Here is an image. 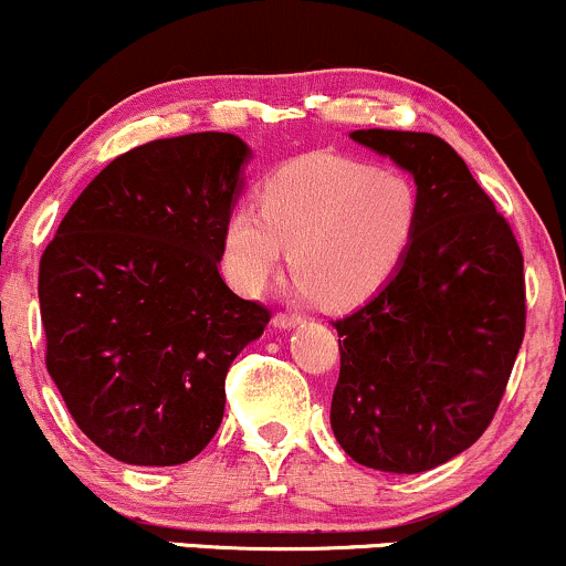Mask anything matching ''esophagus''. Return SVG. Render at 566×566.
<instances>
[{
  "label": "esophagus",
  "mask_w": 566,
  "mask_h": 566,
  "mask_svg": "<svg viewBox=\"0 0 566 566\" xmlns=\"http://www.w3.org/2000/svg\"><path fill=\"white\" fill-rule=\"evenodd\" d=\"M301 314L298 312H279L276 317H273V325H276V328H295V325L301 323Z\"/></svg>",
  "instance_id": "1"
}]
</instances>
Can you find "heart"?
I'll return each instance as SVG.
<instances>
[{
	"mask_svg": "<svg viewBox=\"0 0 566 566\" xmlns=\"http://www.w3.org/2000/svg\"><path fill=\"white\" fill-rule=\"evenodd\" d=\"M418 224L420 192L409 176L344 154H303L265 176L260 208H233L222 271L238 293L258 295L290 247L306 293L353 306L390 282Z\"/></svg>",
	"mask_w": 566,
	"mask_h": 566,
	"instance_id": "b5f03b06",
	"label": "heart"
}]
</instances>
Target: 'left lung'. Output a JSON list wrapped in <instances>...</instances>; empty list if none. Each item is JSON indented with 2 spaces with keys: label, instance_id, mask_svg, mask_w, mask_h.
Wrapping results in <instances>:
<instances>
[{
  "label": "left lung",
  "instance_id": "obj_1",
  "mask_svg": "<svg viewBox=\"0 0 566 566\" xmlns=\"http://www.w3.org/2000/svg\"><path fill=\"white\" fill-rule=\"evenodd\" d=\"M349 138L412 174L420 224L390 282L333 323L331 426L353 461L418 474L472 448L496 415L526 331L523 254L450 143L398 129Z\"/></svg>",
  "mask_w": 566,
  "mask_h": 566
}]
</instances>
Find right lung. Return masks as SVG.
I'll return each instance as SVG.
<instances>
[{
  "label": "right lung",
  "mask_w": 566,
  "mask_h": 566,
  "mask_svg": "<svg viewBox=\"0 0 566 566\" xmlns=\"http://www.w3.org/2000/svg\"><path fill=\"white\" fill-rule=\"evenodd\" d=\"M249 157L228 133L143 143L83 189L45 247L48 374L116 461H192L222 423L230 363L271 319L219 276Z\"/></svg>",
  "instance_id": "right-lung-1"
}]
</instances>
